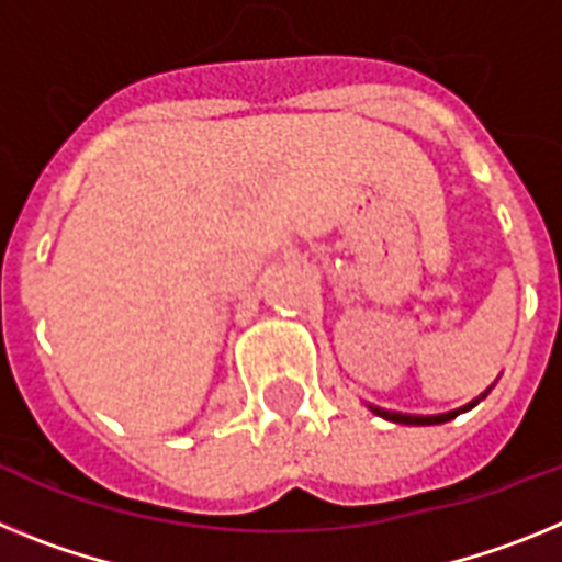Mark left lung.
Here are the masks:
<instances>
[{
  "mask_svg": "<svg viewBox=\"0 0 562 562\" xmlns=\"http://www.w3.org/2000/svg\"><path fill=\"white\" fill-rule=\"evenodd\" d=\"M490 393V390H486ZM486 393H481V398H486ZM481 398H475V402L463 404V407L458 409H450V413H438V416H409V413H396V409H384V407H370L375 413V416L387 418V422H396V424H443L450 422V418H456L458 413H467V409L475 407Z\"/></svg>",
  "mask_w": 562,
  "mask_h": 562,
  "instance_id": "8db88e82",
  "label": "left lung"
}]
</instances>
